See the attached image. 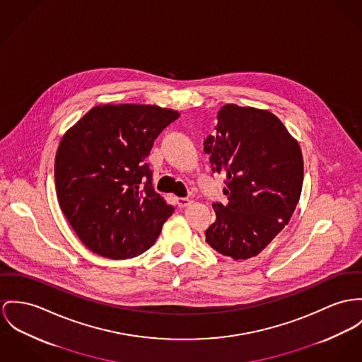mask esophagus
<instances>
[{
    "label": "esophagus",
    "instance_id": "34e87169",
    "mask_svg": "<svg viewBox=\"0 0 362 362\" xmlns=\"http://www.w3.org/2000/svg\"><path fill=\"white\" fill-rule=\"evenodd\" d=\"M176 204L179 208H186L192 204V199H189L186 197H179V198H176Z\"/></svg>",
    "mask_w": 362,
    "mask_h": 362
}]
</instances>
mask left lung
Returning <instances> with one entry per match:
<instances>
[{
	"label": "left lung",
	"mask_w": 362,
	"mask_h": 362,
	"mask_svg": "<svg viewBox=\"0 0 362 362\" xmlns=\"http://www.w3.org/2000/svg\"><path fill=\"white\" fill-rule=\"evenodd\" d=\"M204 141L214 173L226 176L228 202H215L206 243L235 260L264 250L288 224L303 186L298 141L273 112L226 105Z\"/></svg>",
	"instance_id": "1"
}]
</instances>
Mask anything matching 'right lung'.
I'll list each match as a JSON object with an SVG mask.
<instances>
[{"instance_id": "obj_1", "label": "right lung", "mask_w": 362, "mask_h": 362, "mask_svg": "<svg viewBox=\"0 0 362 362\" xmlns=\"http://www.w3.org/2000/svg\"><path fill=\"white\" fill-rule=\"evenodd\" d=\"M179 112L150 105L96 106L63 136L59 205L86 248L109 259L148 250L175 208L153 189L144 161Z\"/></svg>"}]
</instances>
